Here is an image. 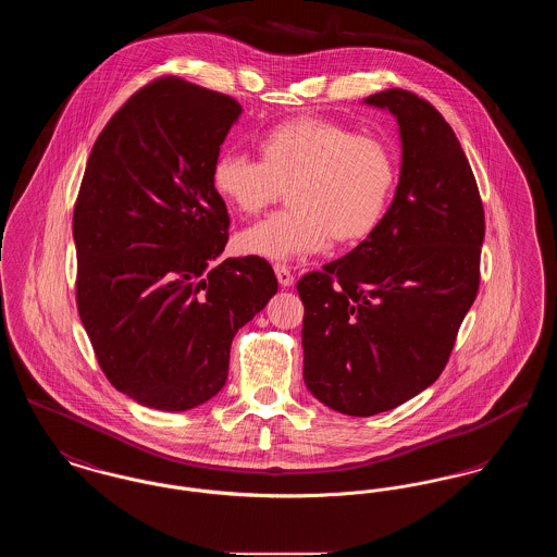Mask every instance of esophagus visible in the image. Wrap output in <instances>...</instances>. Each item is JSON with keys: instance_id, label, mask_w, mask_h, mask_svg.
<instances>
[{"instance_id": "esophagus-1", "label": "esophagus", "mask_w": 557, "mask_h": 557, "mask_svg": "<svg viewBox=\"0 0 557 557\" xmlns=\"http://www.w3.org/2000/svg\"><path fill=\"white\" fill-rule=\"evenodd\" d=\"M275 275H277V282H280L282 288H290L294 284V275L286 265H275Z\"/></svg>"}]
</instances>
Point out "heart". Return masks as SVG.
Wrapping results in <instances>:
<instances>
[{"label": "heart", "mask_w": 557, "mask_h": 557, "mask_svg": "<svg viewBox=\"0 0 557 557\" xmlns=\"http://www.w3.org/2000/svg\"><path fill=\"white\" fill-rule=\"evenodd\" d=\"M261 160L221 152L211 186L234 211L259 214L288 189L292 211L244 230L236 250L265 261L313 255L330 239L350 246L370 238L388 209L397 164L388 146L341 123L300 116L257 141Z\"/></svg>", "instance_id": "b5f03b06"}]
</instances>
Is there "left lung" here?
Returning <instances> with one entry per match:
<instances>
[{
  "mask_svg": "<svg viewBox=\"0 0 557 557\" xmlns=\"http://www.w3.org/2000/svg\"><path fill=\"white\" fill-rule=\"evenodd\" d=\"M366 104L397 119L393 205L370 238L296 284L305 384L355 418L395 409L443 373L476 298L484 239L476 180L443 114L405 89Z\"/></svg>",
  "mask_w": 557,
  "mask_h": 557,
  "instance_id": "left-lung-1",
  "label": "left lung"
}]
</instances>
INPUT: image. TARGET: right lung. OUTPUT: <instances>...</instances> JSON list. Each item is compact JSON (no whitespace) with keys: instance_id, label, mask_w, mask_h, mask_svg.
<instances>
[{"instance_id":"right-lung-1","label":"right lung","mask_w":557,"mask_h":557,"mask_svg":"<svg viewBox=\"0 0 557 557\" xmlns=\"http://www.w3.org/2000/svg\"><path fill=\"white\" fill-rule=\"evenodd\" d=\"M239 114L225 94L152 81L108 121L81 182L83 327L110 384L160 411L194 409L225 386L236 332L277 292L265 259L219 261L230 214L211 166Z\"/></svg>"}]
</instances>
